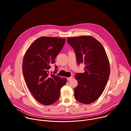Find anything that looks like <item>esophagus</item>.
Segmentation results:
<instances>
[{
	"label": "esophagus",
	"instance_id": "34e87169",
	"mask_svg": "<svg viewBox=\"0 0 131 131\" xmlns=\"http://www.w3.org/2000/svg\"><path fill=\"white\" fill-rule=\"evenodd\" d=\"M73 78V77H68V78H67V80L69 81V80H70L71 79H72Z\"/></svg>",
	"mask_w": 131,
	"mask_h": 131
}]
</instances>
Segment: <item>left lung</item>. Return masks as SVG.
Wrapping results in <instances>:
<instances>
[{
	"label": "left lung",
	"instance_id": "left-lung-1",
	"mask_svg": "<svg viewBox=\"0 0 131 131\" xmlns=\"http://www.w3.org/2000/svg\"><path fill=\"white\" fill-rule=\"evenodd\" d=\"M67 42L75 52L77 63L85 65V72L75 75L78 81L75 98L80 103H91L100 97L108 81L110 66L108 56L101 43L89 35L68 38Z\"/></svg>",
	"mask_w": 131,
	"mask_h": 131
}]
</instances>
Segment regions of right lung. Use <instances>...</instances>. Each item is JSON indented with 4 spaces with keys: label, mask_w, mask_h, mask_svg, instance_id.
<instances>
[{
    "label": "right lung",
    "mask_w": 131,
    "mask_h": 131,
    "mask_svg": "<svg viewBox=\"0 0 131 131\" xmlns=\"http://www.w3.org/2000/svg\"><path fill=\"white\" fill-rule=\"evenodd\" d=\"M65 42V38L41 37L31 44L23 58L22 71L26 84L35 99L43 105L55 103L67 82L66 78L50 74L49 71Z\"/></svg>",
    "instance_id": "obj_1"
}]
</instances>
